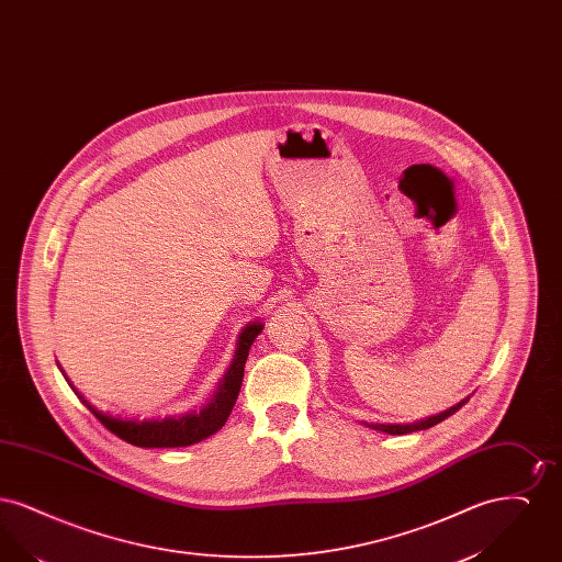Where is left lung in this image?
Returning a JSON list of instances; mask_svg holds the SVG:
<instances>
[{"label": "left lung", "mask_w": 562, "mask_h": 562, "mask_svg": "<svg viewBox=\"0 0 562 562\" xmlns=\"http://www.w3.org/2000/svg\"><path fill=\"white\" fill-rule=\"evenodd\" d=\"M470 401V398H463L461 402H457L454 406L451 408H447V411H442V413H438V415H431V417H426V419H422V422H413V424H367L369 428L376 429V431H385V434H392V436H401V434H411V431H419V429H428L431 426H436V424H440V422H445L447 417H451L453 413H457L465 402Z\"/></svg>", "instance_id": "obj_1"}]
</instances>
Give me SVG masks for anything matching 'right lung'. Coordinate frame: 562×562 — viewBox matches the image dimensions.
Listing matches in <instances>:
<instances>
[{
	"mask_svg": "<svg viewBox=\"0 0 562 562\" xmlns=\"http://www.w3.org/2000/svg\"><path fill=\"white\" fill-rule=\"evenodd\" d=\"M263 330V322H248L238 335V344L234 349V358L227 367V371L218 379L211 398L202 408H193L183 415H170L164 419H122L113 417L103 411H97L88 401H83L80 392L74 387V383L67 379L76 396L92 411V415L115 436L131 442L134 447L143 449H175V447H189L195 442L206 440L209 436L216 434L225 426L227 417L232 415V408L238 401L240 394L241 376H244V364L248 358V349L257 335ZM60 369V367H58Z\"/></svg>",
	"mask_w": 562,
	"mask_h": 562,
	"instance_id": "add662e5",
	"label": "right lung"
}]
</instances>
